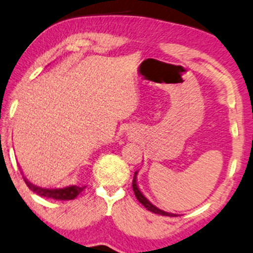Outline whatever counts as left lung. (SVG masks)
Here are the masks:
<instances>
[{
  "label": "left lung",
  "mask_w": 253,
  "mask_h": 253,
  "mask_svg": "<svg viewBox=\"0 0 253 253\" xmlns=\"http://www.w3.org/2000/svg\"><path fill=\"white\" fill-rule=\"evenodd\" d=\"M136 174H138V171L134 172V176H133V182H132V187H133V191H134V194H135L136 199H138L139 202L141 203L142 205H144L145 208L148 210V211L153 212V213L161 214V215H169V217H173V215H174V214L169 213V212H165V211H163V210L158 209L157 206H154L153 204H152V203L150 202V200H148L147 198H146V197L144 196V194L140 192L138 185H136Z\"/></svg>",
  "instance_id": "obj_1"
}]
</instances>
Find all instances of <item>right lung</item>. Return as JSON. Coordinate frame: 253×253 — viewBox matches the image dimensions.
<instances>
[{
	"label": "right lung",
	"mask_w": 253,
	"mask_h": 253,
	"mask_svg": "<svg viewBox=\"0 0 253 253\" xmlns=\"http://www.w3.org/2000/svg\"><path fill=\"white\" fill-rule=\"evenodd\" d=\"M23 176V180L27 184L30 190L33 192H35L39 196L49 198V199H55V200H72L74 198H77L82 191L86 188V186H77V185H73V186L63 187V188H43L39 187L36 185H33L32 182L28 181V179L26 176Z\"/></svg>",
	"instance_id": "right-lung-1"
}]
</instances>
